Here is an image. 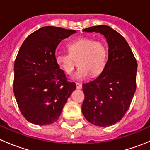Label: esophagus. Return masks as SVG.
Here are the masks:
<instances>
[{
    "instance_id": "obj_1",
    "label": "esophagus",
    "mask_w": 150,
    "mask_h": 150,
    "mask_svg": "<svg viewBox=\"0 0 150 150\" xmlns=\"http://www.w3.org/2000/svg\"><path fill=\"white\" fill-rule=\"evenodd\" d=\"M82 84H81V83H76V88L78 89H81L82 88Z\"/></svg>"
}]
</instances>
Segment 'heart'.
I'll return each instance as SVG.
<instances>
[{"mask_svg": "<svg viewBox=\"0 0 150 150\" xmlns=\"http://www.w3.org/2000/svg\"><path fill=\"white\" fill-rule=\"evenodd\" d=\"M69 54H59L56 63L62 71L67 75L73 72L78 62L79 69L74 78L82 81L90 75L97 76L104 70L107 61V50L99 40L89 38H81L69 43Z\"/></svg>", "mask_w": 150, "mask_h": 150, "instance_id": "b5f03b06", "label": "heart"}]
</instances>
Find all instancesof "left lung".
I'll use <instances>...</instances> for the list:
<instances>
[{"label":"left lung","instance_id":"left-lung-1","mask_svg":"<svg viewBox=\"0 0 150 150\" xmlns=\"http://www.w3.org/2000/svg\"><path fill=\"white\" fill-rule=\"evenodd\" d=\"M88 33H99L108 43V60L94 81L83 84L82 112L91 123L101 127L114 125L123 117L137 88V62L125 39L107 25L90 27Z\"/></svg>","mask_w":150,"mask_h":150}]
</instances>
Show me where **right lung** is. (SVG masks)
<instances>
[{
	"label": "right lung",
	"instance_id": "obj_1",
	"mask_svg": "<svg viewBox=\"0 0 150 150\" xmlns=\"http://www.w3.org/2000/svg\"><path fill=\"white\" fill-rule=\"evenodd\" d=\"M76 33L46 26L25 39L14 63L13 93L19 110L36 125L56 122L68 98L76 88L56 63V48L62 40Z\"/></svg>",
	"mask_w": 150,
	"mask_h": 150
}]
</instances>
